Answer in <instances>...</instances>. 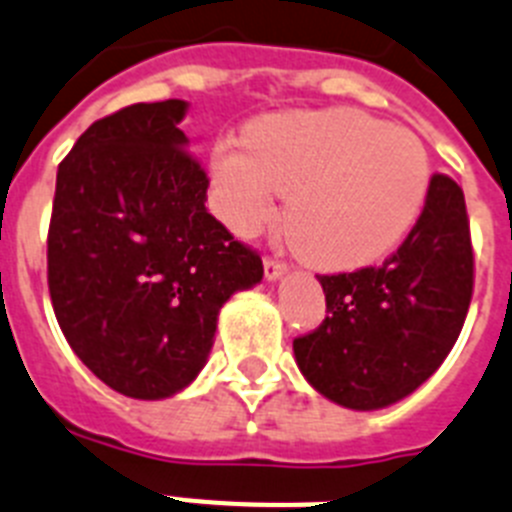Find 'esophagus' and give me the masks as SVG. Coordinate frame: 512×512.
Segmentation results:
<instances>
[{"label": "esophagus", "mask_w": 512, "mask_h": 512, "mask_svg": "<svg viewBox=\"0 0 512 512\" xmlns=\"http://www.w3.org/2000/svg\"><path fill=\"white\" fill-rule=\"evenodd\" d=\"M262 265H265V278H268V281H278V278L286 273V265H283L281 260H275V257H265Z\"/></svg>", "instance_id": "34e87169"}]
</instances>
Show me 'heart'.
I'll use <instances>...</instances> for the list:
<instances>
[{
    "label": "heart",
    "mask_w": 512,
    "mask_h": 512,
    "mask_svg": "<svg viewBox=\"0 0 512 512\" xmlns=\"http://www.w3.org/2000/svg\"><path fill=\"white\" fill-rule=\"evenodd\" d=\"M244 146L213 151L216 203L226 224L255 234L288 195L286 231L301 257L324 270H353L397 250L420 219L430 159L410 128L361 110L273 115L244 133Z\"/></svg>",
    "instance_id": "1"
}]
</instances>
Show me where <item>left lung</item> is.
<instances>
[{"mask_svg":"<svg viewBox=\"0 0 512 512\" xmlns=\"http://www.w3.org/2000/svg\"><path fill=\"white\" fill-rule=\"evenodd\" d=\"M327 317L293 340L301 373L350 410H379L428 381L459 340L474 293L464 190L430 177L428 201L384 265L319 275Z\"/></svg>","mask_w":512,"mask_h":512,"instance_id":"8db88e82","label":"left lung"}]
</instances>
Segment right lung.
Masks as SVG:
<instances>
[{
	"label": "right lung",
	"mask_w": 512,
	"mask_h": 512,
	"mask_svg": "<svg viewBox=\"0 0 512 512\" xmlns=\"http://www.w3.org/2000/svg\"><path fill=\"white\" fill-rule=\"evenodd\" d=\"M188 102L92 123L59 164L48 224L53 314L110 389L164 399L198 376L234 291L262 260L206 211L208 175L180 131Z\"/></svg>",
	"instance_id": "add662e5"
}]
</instances>
